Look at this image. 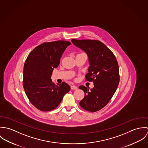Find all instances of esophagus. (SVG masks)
<instances>
[{"mask_svg": "<svg viewBox=\"0 0 148 148\" xmlns=\"http://www.w3.org/2000/svg\"><path fill=\"white\" fill-rule=\"evenodd\" d=\"M71 89H77L78 88H77V86L73 85H71Z\"/></svg>", "mask_w": 148, "mask_h": 148, "instance_id": "esophagus-1", "label": "esophagus"}]
</instances>
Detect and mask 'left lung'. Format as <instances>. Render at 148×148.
I'll return each instance as SVG.
<instances>
[{"label": "left lung", "mask_w": 148, "mask_h": 148, "mask_svg": "<svg viewBox=\"0 0 148 148\" xmlns=\"http://www.w3.org/2000/svg\"><path fill=\"white\" fill-rule=\"evenodd\" d=\"M71 41L87 54L90 66L85 78L88 82H93L94 85L90 89L83 85L79 86L85 93L80 106L86 110L97 112L109 102L119 84L117 59L113 52L99 40L72 39Z\"/></svg>", "instance_id": "1"}]
</instances>
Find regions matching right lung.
I'll return each instance as SVG.
<instances>
[{"label":"right lung","mask_w":148,"mask_h":148,"mask_svg":"<svg viewBox=\"0 0 148 148\" xmlns=\"http://www.w3.org/2000/svg\"><path fill=\"white\" fill-rule=\"evenodd\" d=\"M71 43L58 40L44 42L28 55L23 69V88L31 104L41 111L57 108L71 87L65 82L56 85L51 76L66 48Z\"/></svg>","instance_id":"obj_1"}]
</instances>
